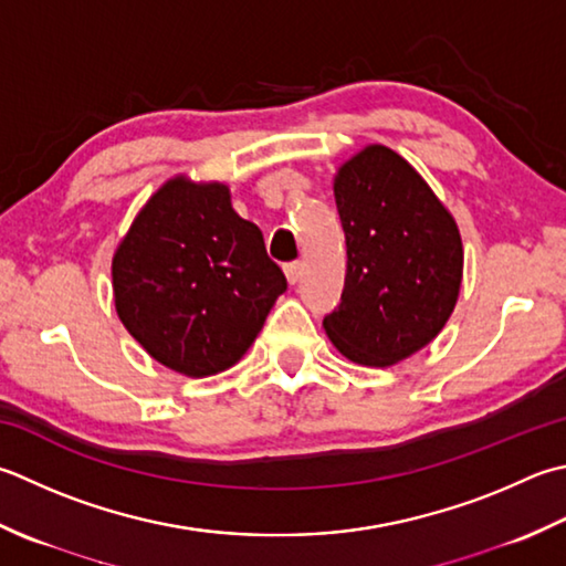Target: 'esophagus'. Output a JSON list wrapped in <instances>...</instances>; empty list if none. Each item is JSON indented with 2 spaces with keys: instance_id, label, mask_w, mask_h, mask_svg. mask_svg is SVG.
I'll return each mask as SVG.
<instances>
[{
  "instance_id": "esophagus-1",
  "label": "esophagus",
  "mask_w": 566,
  "mask_h": 566,
  "mask_svg": "<svg viewBox=\"0 0 566 566\" xmlns=\"http://www.w3.org/2000/svg\"><path fill=\"white\" fill-rule=\"evenodd\" d=\"M302 272H304V264L302 262L284 264V274H286V282H290V284H296L298 280H302Z\"/></svg>"
}]
</instances>
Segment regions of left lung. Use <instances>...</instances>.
Returning a JSON list of instances; mask_svg holds the SVG:
<instances>
[{"label":"left lung","instance_id":"obj_1","mask_svg":"<svg viewBox=\"0 0 566 566\" xmlns=\"http://www.w3.org/2000/svg\"><path fill=\"white\" fill-rule=\"evenodd\" d=\"M346 284L324 328L340 356L390 368L449 321L463 276L457 220L400 154L368 144L334 179Z\"/></svg>","mask_w":566,"mask_h":566}]
</instances>
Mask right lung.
<instances>
[{"mask_svg": "<svg viewBox=\"0 0 566 566\" xmlns=\"http://www.w3.org/2000/svg\"><path fill=\"white\" fill-rule=\"evenodd\" d=\"M282 270L230 188L174 176L132 220L113 258L115 308L149 356L188 378L232 368L258 338Z\"/></svg>", "mask_w": 566, "mask_h": 566, "instance_id": "right-lung-1", "label": "right lung"}]
</instances>
